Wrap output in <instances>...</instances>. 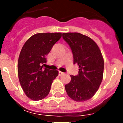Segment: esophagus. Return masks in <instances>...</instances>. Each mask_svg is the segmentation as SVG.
I'll return each instance as SVG.
<instances>
[{
  "instance_id": "esophagus-1",
  "label": "esophagus",
  "mask_w": 123,
  "mask_h": 123,
  "mask_svg": "<svg viewBox=\"0 0 123 123\" xmlns=\"http://www.w3.org/2000/svg\"><path fill=\"white\" fill-rule=\"evenodd\" d=\"M64 74V73L62 72V71H58V75L59 76H62V75H63Z\"/></svg>"
}]
</instances>
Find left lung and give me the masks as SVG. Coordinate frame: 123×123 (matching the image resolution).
<instances>
[{
	"label": "left lung",
	"mask_w": 123,
	"mask_h": 123,
	"mask_svg": "<svg viewBox=\"0 0 123 123\" xmlns=\"http://www.w3.org/2000/svg\"><path fill=\"white\" fill-rule=\"evenodd\" d=\"M73 55V63L79 72L71 75V81L65 85L67 94L73 100L84 102L95 95L103 79L104 61L101 51L92 39L78 32L63 33Z\"/></svg>",
	"instance_id": "8db88e82"
}]
</instances>
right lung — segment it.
<instances>
[{"instance_id":"obj_1","label":"right lung","mask_w":123,"mask_h":123,"mask_svg":"<svg viewBox=\"0 0 123 123\" xmlns=\"http://www.w3.org/2000/svg\"><path fill=\"white\" fill-rule=\"evenodd\" d=\"M62 37L61 32L37 33L23 46L18 61L19 81L24 92L32 100H40L49 94L58 71L43 68L46 56Z\"/></svg>"}]
</instances>
